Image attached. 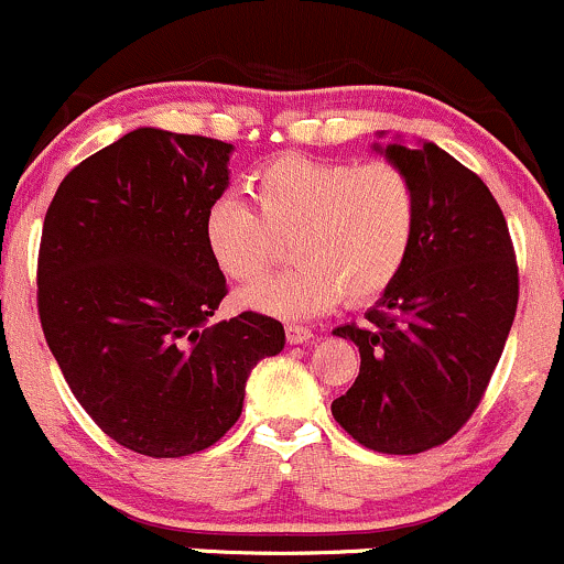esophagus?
<instances>
[{"label":"esophagus","mask_w":564,"mask_h":564,"mask_svg":"<svg viewBox=\"0 0 564 564\" xmlns=\"http://www.w3.org/2000/svg\"><path fill=\"white\" fill-rule=\"evenodd\" d=\"M286 339L292 345H305V343H311L313 339V332L307 329V326H300V324H289L286 326Z\"/></svg>","instance_id":"obj_1"}]
</instances>
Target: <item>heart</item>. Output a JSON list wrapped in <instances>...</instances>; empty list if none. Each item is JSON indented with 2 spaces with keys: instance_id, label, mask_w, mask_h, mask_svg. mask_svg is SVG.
<instances>
[{
  "instance_id": "1",
  "label": "heart",
  "mask_w": 564,
  "mask_h": 564,
  "mask_svg": "<svg viewBox=\"0 0 564 564\" xmlns=\"http://www.w3.org/2000/svg\"><path fill=\"white\" fill-rule=\"evenodd\" d=\"M257 212L225 195L203 216L212 262L230 281H253L289 240L292 270L251 283L240 305L281 318L329 311L343 296L364 305L399 281L414 249L420 197L388 160H315L278 154L249 178Z\"/></svg>"
}]
</instances>
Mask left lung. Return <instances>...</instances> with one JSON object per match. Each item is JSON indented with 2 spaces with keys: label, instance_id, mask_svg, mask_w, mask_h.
I'll use <instances>...</instances> for the list:
<instances>
[{
  "label": "left lung",
  "instance_id": "left-lung-1",
  "mask_svg": "<svg viewBox=\"0 0 564 564\" xmlns=\"http://www.w3.org/2000/svg\"><path fill=\"white\" fill-rule=\"evenodd\" d=\"M375 150L412 176L420 225L367 324L334 329L358 345L361 369L332 414L375 453L417 455L479 406L517 315L519 270L503 212L474 171L431 141Z\"/></svg>",
  "mask_w": 564,
  "mask_h": 564
}]
</instances>
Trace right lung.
<instances>
[{
	"label": "right lung",
	"mask_w": 564,
	"mask_h": 564,
	"mask_svg": "<svg viewBox=\"0 0 564 564\" xmlns=\"http://www.w3.org/2000/svg\"><path fill=\"white\" fill-rule=\"evenodd\" d=\"M232 144L139 128L66 173L42 227L36 305L74 399L122 447L208 449L243 412L246 380L283 350L281 321L206 326L227 281L203 216L230 184Z\"/></svg>",
	"instance_id": "add662e5"
}]
</instances>
